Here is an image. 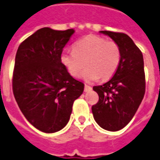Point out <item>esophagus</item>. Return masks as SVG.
Wrapping results in <instances>:
<instances>
[{
	"instance_id": "obj_1",
	"label": "esophagus",
	"mask_w": 160,
	"mask_h": 160,
	"mask_svg": "<svg viewBox=\"0 0 160 160\" xmlns=\"http://www.w3.org/2000/svg\"><path fill=\"white\" fill-rule=\"evenodd\" d=\"M92 89V88L90 87V86H88V85H85V88H84V91L85 92H88Z\"/></svg>"
}]
</instances>
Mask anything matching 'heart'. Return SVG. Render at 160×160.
Returning <instances> with one entry per match:
<instances>
[{"label":"heart","instance_id":"obj_1","mask_svg":"<svg viewBox=\"0 0 160 160\" xmlns=\"http://www.w3.org/2000/svg\"><path fill=\"white\" fill-rule=\"evenodd\" d=\"M60 61L72 77H77L84 67L82 78L86 81L105 80L115 74L121 61V50L114 41L100 36L89 35L77 41L73 51H64Z\"/></svg>","mask_w":160,"mask_h":160}]
</instances>
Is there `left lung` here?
Returning <instances> with one entry per match:
<instances>
[{
	"label": "left lung",
	"mask_w": 160,
	"mask_h": 160,
	"mask_svg": "<svg viewBox=\"0 0 160 160\" xmlns=\"http://www.w3.org/2000/svg\"><path fill=\"white\" fill-rule=\"evenodd\" d=\"M121 50V61L110 80L93 89L99 101L92 106L95 122L104 130L117 131L133 118L145 93L143 54L128 35L102 30Z\"/></svg>",
	"instance_id": "obj_1"
}]
</instances>
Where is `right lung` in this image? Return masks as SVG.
Masks as SVG:
<instances>
[{
	"label": "right lung",
	"mask_w": 160,
	"mask_h": 160,
	"mask_svg": "<svg viewBox=\"0 0 160 160\" xmlns=\"http://www.w3.org/2000/svg\"><path fill=\"white\" fill-rule=\"evenodd\" d=\"M73 29L45 27L21 43L16 52L12 87L25 118L45 133L62 130L70 119L72 104L84 84L72 78L60 61Z\"/></svg>",
	"instance_id": "1"
}]
</instances>
